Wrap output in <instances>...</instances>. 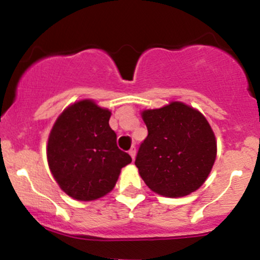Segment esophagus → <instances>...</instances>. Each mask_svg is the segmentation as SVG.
<instances>
[{
  "mask_svg": "<svg viewBox=\"0 0 260 260\" xmlns=\"http://www.w3.org/2000/svg\"><path fill=\"white\" fill-rule=\"evenodd\" d=\"M128 153H129V155L131 156H132V159L134 160V157H136V147H132L129 149V151H128Z\"/></svg>",
  "mask_w": 260,
  "mask_h": 260,
  "instance_id": "esophagus-1",
  "label": "esophagus"
}]
</instances>
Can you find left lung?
<instances>
[{"instance_id": "obj_1", "label": "left lung", "mask_w": 260, "mask_h": 260, "mask_svg": "<svg viewBox=\"0 0 260 260\" xmlns=\"http://www.w3.org/2000/svg\"><path fill=\"white\" fill-rule=\"evenodd\" d=\"M148 137L136 166L145 184L157 194L178 198L204 183L216 159V139L207 118L181 101L144 110Z\"/></svg>"}]
</instances>
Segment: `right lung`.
I'll return each mask as SVG.
<instances>
[{
  "instance_id": "right-lung-1",
  "label": "right lung",
  "mask_w": 260,
  "mask_h": 260,
  "mask_svg": "<svg viewBox=\"0 0 260 260\" xmlns=\"http://www.w3.org/2000/svg\"><path fill=\"white\" fill-rule=\"evenodd\" d=\"M110 117V110L90 99L79 100L63 110L50 132V171L59 188L77 201H95L111 192L121 169L132 161L116 144Z\"/></svg>"
}]
</instances>
